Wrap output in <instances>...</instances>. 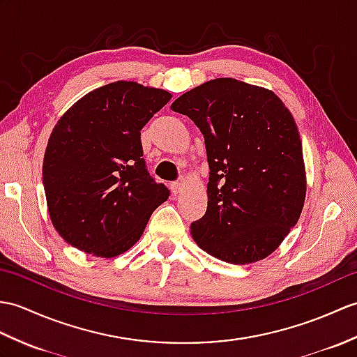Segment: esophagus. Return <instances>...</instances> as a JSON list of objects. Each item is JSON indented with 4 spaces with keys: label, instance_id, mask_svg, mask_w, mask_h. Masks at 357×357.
I'll return each instance as SVG.
<instances>
[{
    "label": "esophagus",
    "instance_id": "esophagus-1",
    "mask_svg": "<svg viewBox=\"0 0 357 357\" xmlns=\"http://www.w3.org/2000/svg\"><path fill=\"white\" fill-rule=\"evenodd\" d=\"M185 185V179H179V181H176V182H172L170 184V188H172V192L175 193V195H178L181 190H182V187Z\"/></svg>",
    "mask_w": 357,
    "mask_h": 357
}]
</instances>
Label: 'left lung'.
Segmentation results:
<instances>
[{
	"mask_svg": "<svg viewBox=\"0 0 357 357\" xmlns=\"http://www.w3.org/2000/svg\"><path fill=\"white\" fill-rule=\"evenodd\" d=\"M205 138L208 205L190 227L216 259L248 264L266 259L301 216L307 181L301 138L271 89L231 77L205 82L172 103Z\"/></svg>",
	"mask_w": 357,
	"mask_h": 357,
	"instance_id": "left-lung-1",
	"label": "left lung"
}]
</instances>
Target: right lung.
Segmentation results:
<instances>
[{
	"label": "right lung",
	"mask_w": 357,
	"mask_h": 357,
	"mask_svg": "<svg viewBox=\"0 0 357 357\" xmlns=\"http://www.w3.org/2000/svg\"><path fill=\"white\" fill-rule=\"evenodd\" d=\"M170 98L119 80L85 94L56 123L43 181L50 219L66 243L112 259L138 242L170 196L149 176L139 130Z\"/></svg>",
	"instance_id": "1"
}]
</instances>
